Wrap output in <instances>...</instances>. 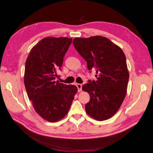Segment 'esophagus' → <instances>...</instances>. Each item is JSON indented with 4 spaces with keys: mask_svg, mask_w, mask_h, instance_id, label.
Returning a JSON list of instances; mask_svg holds the SVG:
<instances>
[{
    "mask_svg": "<svg viewBox=\"0 0 153 153\" xmlns=\"http://www.w3.org/2000/svg\"><path fill=\"white\" fill-rule=\"evenodd\" d=\"M76 87L78 88V92H80L82 91V84H76Z\"/></svg>",
    "mask_w": 153,
    "mask_h": 153,
    "instance_id": "obj_1",
    "label": "esophagus"
}]
</instances>
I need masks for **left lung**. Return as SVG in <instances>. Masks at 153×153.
Instances as JSON below:
<instances>
[{
    "label": "left lung",
    "mask_w": 153,
    "mask_h": 153,
    "mask_svg": "<svg viewBox=\"0 0 153 153\" xmlns=\"http://www.w3.org/2000/svg\"><path fill=\"white\" fill-rule=\"evenodd\" d=\"M73 44L85 60L87 69L96 73L97 80H88L82 87L90 95L86 112L98 121L108 119L117 112L126 94L129 73L126 56L121 48L103 36L76 38Z\"/></svg>",
    "instance_id": "1"
}]
</instances>
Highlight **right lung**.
I'll list each match as a JSON object with an SVG mask.
<instances>
[{
	"label": "right lung",
	"mask_w": 153,
	"mask_h": 153,
	"mask_svg": "<svg viewBox=\"0 0 153 153\" xmlns=\"http://www.w3.org/2000/svg\"><path fill=\"white\" fill-rule=\"evenodd\" d=\"M71 38L47 37L32 48L25 62L24 84L36 112L49 122L66 116L77 92L74 85L56 81Z\"/></svg>",
	"instance_id": "1"
}]
</instances>
